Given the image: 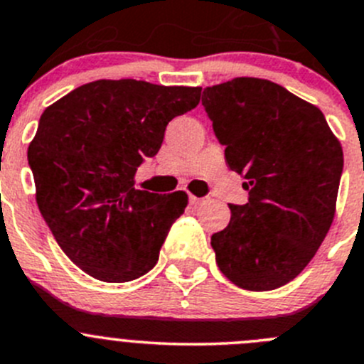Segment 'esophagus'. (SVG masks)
Instances as JSON below:
<instances>
[{"instance_id":"obj_1","label":"esophagus","mask_w":364,"mask_h":364,"mask_svg":"<svg viewBox=\"0 0 364 364\" xmlns=\"http://www.w3.org/2000/svg\"><path fill=\"white\" fill-rule=\"evenodd\" d=\"M190 205L193 206V208H198V206H201V205H205L206 201H208V199L206 198H193V196H190Z\"/></svg>"}]
</instances>
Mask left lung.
Here are the masks:
<instances>
[{"instance_id":"8db88e82","label":"left lung","mask_w":364,"mask_h":364,"mask_svg":"<svg viewBox=\"0 0 364 364\" xmlns=\"http://www.w3.org/2000/svg\"><path fill=\"white\" fill-rule=\"evenodd\" d=\"M203 105L246 205L212 235L219 269L246 291L282 287L323 242L338 199L343 151L323 113L285 87L239 77L205 87Z\"/></svg>"}]
</instances>
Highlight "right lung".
Here are the masks:
<instances>
[{
    "instance_id": "add662e5",
    "label": "right lung",
    "mask_w": 364,
    "mask_h": 364,
    "mask_svg": "<svg viewBox=\"0 0 364 364\" xmlns=\"http://www.w3.org/2000/svg\"><path fill=\"white\" fill-rule=\"evenodd\" d=\"M201 87L95 80L46 107L28 147L36 199L60 250L102 282H131L156 266L188 196L138 190L172 118L199 104Z\"/></svg>"
}]
</instances>
